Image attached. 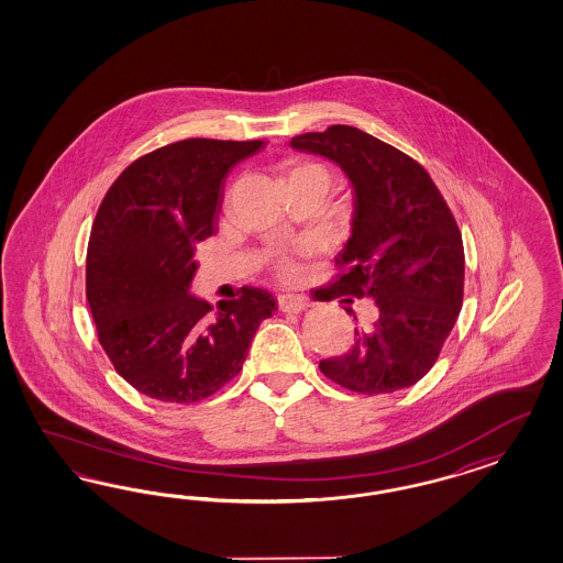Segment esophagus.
I'll return each mask as SVG.
<instances>
[{
    "label": "esophagus",
    "instance_id": "obj_1",
    "mask_svg": "<svg viewBox=\"0 0 563 563\" xmlns=\"http://www.w3.org/2000/svg\"><path fill=\"white\" fill-rule=\"evenodd\" d=\"M307 306H309V303H307L306 297H301V295L287 292V295H280V297H278L280 311H287V313H299V311H303Z\"/></svg>",
    "mask_w": 563,
    "mask_h": 563
}]
</instances>
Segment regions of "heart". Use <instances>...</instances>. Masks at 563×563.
<instances>
[{
    "mask_svg": "<svg viewBox=\"0 0 563 563\" xmlns=\"http://www.w3.org/2000/svg\"><path fill=\"white\" fill-rule=\"evenodd\" d=\"M276 274L280 278H292L297 274V264L289 260V257H283V260L276 262Z\"/></svg>",
    "mask_w": 563,
    "mask_h": 563,
    "instance_id": "heart-1",
    "label": "heart"
}]
</instances>
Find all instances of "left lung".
Listing matches in <instances>:
<instances>
[{
  "mask_svg": "<svg viewBox=\"0 0 563 563\" xmlns=\"http://www.w3.org/2000/svg\"><path fill=\"white\" fill-rule=\"evenodd\" d=\"M290 146L339 163L357 196L353 235L334 257L339 274L325 299L369 297L379 311L374 328H355L344 355L320 361V372L367 396L409 388L433 367L461 313L456 219L415 158L353 125L307 132Z\"/></svg>",
  "mask_w": 563,
  "mask_h": 563,
  "instance_id": "left-lung-1",
  "label": "left lung"
}]
</instances>
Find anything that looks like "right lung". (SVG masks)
Here are the masks:
<instances>
[{
    "instance_id": "obj_1",
    "label": "right lung",
    "mask_w": 563,
    "mask_h": 563,
    "mask_svg": "<svg viewBox=\"0 0 563 563\" xmlns=\"http://www.w3.org/2000/svg\"><path fill=\"white\" fill-rule=\"evenodd\" d=\"M262 140L189 137L136 158L107 189L86 250V299L115 372L148 398L189 405L238 377L274 299L243 287L212 309L189 295L194 250L214 233L222 179Z\"/></svg>"
}]
</instances>
